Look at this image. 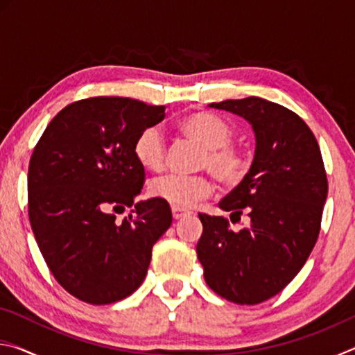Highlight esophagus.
Segmentation results:
<instances>
[{
    "instance_id": "obj_1",
    "label": "esophagus",
    "mask_w": 355,
    "mask_h": 355,
    "mask_svg": "<svg viewBox=\"0 0 355 355\" xmlns=\"http://www.w3.org/2000/svg\"><path fill=\"white\" fill-rule=\"evenodd\" d=\"M188 213H189L188 209H184V208L172 207V216H173V219H180V218H183V216H186Z\"/></svg>"
}]
</instances>
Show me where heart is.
Here are the masks:
<instances>
[{
	"mask_svg": "<svg viewBox=\"0 0 355 355\" xmlns=\"http://www.w3.org/2000/svg\"><path fill=\"white\" fill-rule=\"evenodd\" d=\"M178 128L188 139L203 147L199 167L208 171L225 188H235L244 182L250 169L248 155L235 147L236 131L218 114L209 111L192 112L178 122ZM133 153L142 167L159 171L166 163V139L158 127L144 128L136 136ZM148 192L156 199L172 207L188 208L211 192V183L205 175H178L166 173L155 177L148 184Z\"/></svg>",
	"mask_w": 355,
	"mask_h": 355,
	"instance_id": "b5f03b06",
	"label": "heart"
}]
</instances>
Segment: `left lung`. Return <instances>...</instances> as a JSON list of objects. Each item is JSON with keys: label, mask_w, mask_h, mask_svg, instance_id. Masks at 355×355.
<instances>
[{"label": "left lung", "mask_w": 355, "mask_h": 355, "mask_svg": "<svg viewBox=\"0 0 355 355\" xmlns=\"http://www.w3.org/2000/svg\"><path fill=\"white\" fill-rule=\"evenodd\" d=\"M244 117L255 131V158L244 182L220 200L249 224L233 232L222 216L199 213L197 257L220 297L255 305L275 296L307 261L321 230L327 175L315 135L296 112L264 98L211 103Z\"/></svg>", "instance_id": "8db88e82"}]
</instances>
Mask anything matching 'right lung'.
Listing matches in <instances>:
<instances>
[{
    "label": "right lung",
    "instance_id": "add662e5",
    "mask_svg": "<svg viewBox=\"0 0 355 355\" xmlns=\"http://www.w3.org/2000/svg\"><path fill=\"white\" fill-rule=\"evenodd\" d=\"M164 119V106L125 97L70 103L48 123L28 169V214L58 284L94 305L135 293L153 244L172 224L167 202H135L146 171L136 136ZM130 208L122 221L115 214Z\"/></svg>",
    "mask_w": 355,
    "mask_h": 355
}]
</instances>
